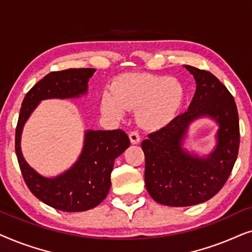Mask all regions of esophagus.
I'll list each match as a JSON object with an SVG mask.
<instances>
[{
	"label": "esophagus",
	"instance_id": "esophagus-1",
	"mask_svg": "<svg viewBox=\"0 0 252 252\" xmlns=\"http://www.w3.org/2000/svg\"><path fill=\"white\" fill-rule=\"evenodd\" d=\"M129 140L130 142H132L133 144H136L140 142L141 137H140V134L136 132V130H133V132L129 133Z\"/></svg>",
	"mask_w": 252,
	"mask_h": 252
}]
</instances>
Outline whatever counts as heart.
<instances>
[{
	"label": "heart",
	"mask_w": 252,
	"mask_h": 252,
	"mask_svg": "<svg viewBox=\"0 0 252 252\" xmlns=\"http://www.w3.org/2000/svg\"><path fill=\"white\" fill-rule=\"evenodd\" d=\"M185 88L167 75L132 73L120 77L112 92L102 95V110L113 118H122L125 110H137L143 127L159 129L173 123L185 101Z\"/></svg>",
	"instance_id": "heart-1"
}]
</instances>
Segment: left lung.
Listing matches in <instances>:
<instances>
[{"label": "left lung", "mask_w": 252, "mask_h": 252, "mask_svg": "<svg viewBox=\"0 0 252 252\" xmlns=\"http://www.w3.org/2000/svg\"><path fill=\"white\" fill-rule=\"evenodd\" d=\"M185 67L197 85L188 111L141 143L147 190L157 203L168 206H190L213 197L232 173L240 147L239 113L233 95L209 71ZM203 115L220 125L216 150L206 158L189 155L182 148L188 125Z\"/></svg>", "instance_id": "1"}]
</instances>
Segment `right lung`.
<instances>
[{
    "instance_id": "add662e5",
    "label": "right lung",
    "mask_w": 252,
    "mask_h": 252,
    "mask_svg": "<svg viewBox=\"0 0 252 252\" xmlns=\"http://www.w3.org/2000/svg\"><path fill=\"white\" fill-rule=\"evenodd\" d=\"M95 68H68L48 73L24 97L16 127L15 149L24 181L32 194L44 204L65 212L87 211L108 195L115 159L129 147V139L122 129L88 130L84 150L77 163L54 179L37 174L20 150V135L25 122L40 101L71 98L87 92L88 79Z\"/></svg>"
}]
</instances>
